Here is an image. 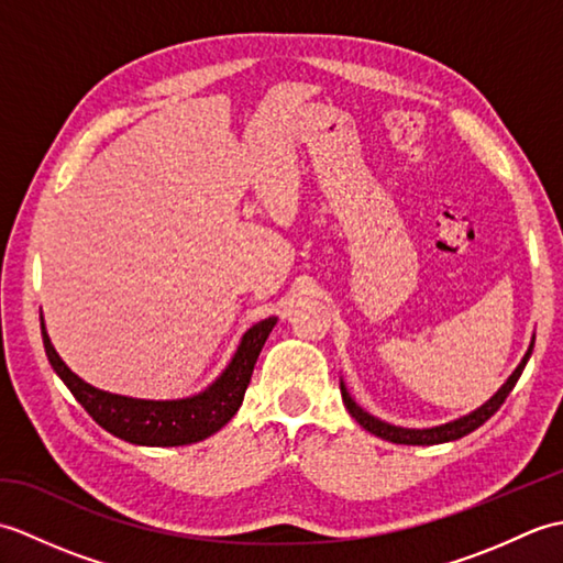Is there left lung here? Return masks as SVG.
Wrapping results in <instances>:
<instances>
[{
    "mask_svg": "<svg viewBox=\"0 0 563 563\" xmlns=\"http://www.w3.org/2000/svg\"><path fill=\"white\" fill-rule=\"evenodd\" d=\"M530 355H532V343H530L528 353H525V357L520 361V365L512 369V375L506 379V385L500 387L492 399L482 404L476 411L457 418V421L442 423V426H435V428L418 430V428H401V426H391V423L379 421V418L369 416L365 409H361V406L353 401V397L349 394V389H345L343 382H341V397H343L345 409H349V413L355 418V421L361 423L365 430H369L373 435L382 438V440L397 442V445H440V442H450V440H460L464 435H470L472 430L484 426L488 418H492L500 409V404L506 401V397L512 391V387H516V382L520 379L525 365H528V361H530Z\"/></svg>",
    "mask_w": 563,
    "mask_h": 563,
    "instance_id": "1",
    "label": "left lung"
}]
</instances>
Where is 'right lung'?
I'll list each match as a JSON object with an SVG mask.
<instances>
[{"mask_svg": "<svg viewBox=\"0 0 563 563\" xmlns=\"http://www.w3.org/2000/svg\"><path fill=\"white\" fill-rule=\"evenodd\" d=\"M275 321H278V317H268L244 333L230 365L222 369V375L214 379L208 389L194 394V397L172 401L133 399L91 387L89 382H84L81 377L71 373L63 363V357L57 355L51 336H47L45 331L43 317L41 333L45 355L57 377L65 382L67 389L75 394V399L84 406V411H87L103 430H109L111 435L125 442H133V445L176 448L206 440L232 421V416L244 401V391L249 387L251 373H254L258 353L263 349V343H266L268 333L273 331Z\"/></svg>", "mask_w": 563, "mask_h": 563, "instance_id": "1", "label": "right lung"}]
</instances>
